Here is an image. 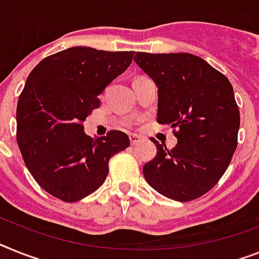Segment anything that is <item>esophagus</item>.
<instances>
[{
    "label": "esophagus",
    "instance_id": "obj_1",
    "mask_svg": "<svg viewBox=\"0 0 259 259\" xmlns=\"http://www.w3.org/2000/svg\"><path fill=\"white\" fill-rule=\"evenodd\" d=\"M130 142H131V145H136L140 142V138L138 135H130Z\"/></svg>",
    "mask_w": 259,
    "mask_h": 259
}]
</instances>
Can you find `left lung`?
<instances>
[{
  "label": "left lung",
  "instance_id": "obj_1",
  "mask_svg": "<svg viewBox=\"0 0 259 259\" xmlns=\"http://www.w3.org/2000/svg\"><path fill=\"white\" fill-rule=\"evenodd\" d=\"M134 61L157 86V121L176 128L177 144L151 139L157 153L143 166L147 183L175 201L201 197L225 173L237 148L240 111L232 83L188 53H136Z\"/></svg>",
  "mask_w": 259,
  "mask_h": 259
}]
</instances>
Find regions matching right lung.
<instances>
[{
  "label": "right lung",
  "mask_w": 259,
  "mask_h": 259,
  "mask_svg": "<svg viewBox=\"0 0 259 259\" xmlns=\"http://www.w3.org/2000/svg\"><path fill=\"white\" fill-rule=\"evenodd\" d=\"M132 57L75 46L42 59L27 76L17 104V143L34 180L51 196L75 202L94 193L111 157L130 145L121 131L90 138L83 121Z\"/></svg>",
  "instance_id": "obj_1"
}]
</instances>
